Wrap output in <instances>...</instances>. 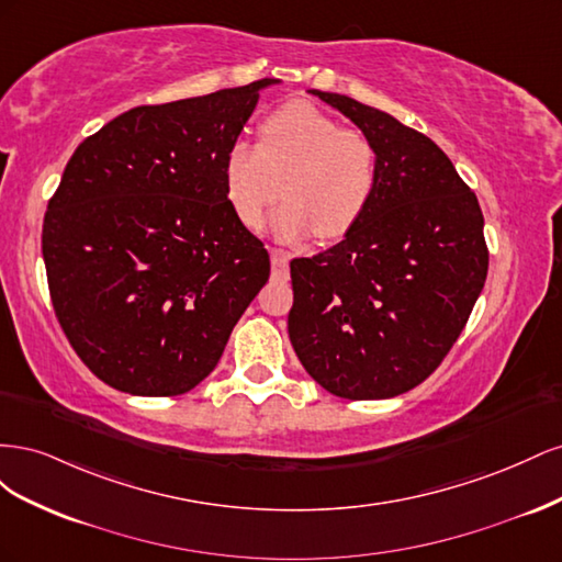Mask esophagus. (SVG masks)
<instances>
[{
	"mask_svg": "<svg viewBox=\"0 0 562 562\" xmlns=\"http://www.w3.org/2000/svg\"><path fill=\"white\" fill-rule=\"evenodd\" d=\"M288 260H291V255L285 250H271V271H274V277H288Z\"/></svg>",
	"mask_w": 562,
	"mask_h": 562,
	"instance_id": "obj_1",
	"label": "esophagus"
}]
</instances>
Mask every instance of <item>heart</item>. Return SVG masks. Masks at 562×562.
<instances>
[{
  "instance_id": "heart-1",
  "label": "heart",
  "mask_w": 562,
  "mask_h": 562,
  "mask_svg": "<svg viewBox=\"0 0 562 562\" xmlns=\"http://www.w3.org/2000/svg\"><path fill=\"white\" fill-rule=\"evenodd\" d=\"M380 173L375 140L342 128L312 105L293 103L271 112L258 131V145L234 143L225 157V192L248 229H260L269 209L281 241L316 234L330 241L345 236L366 211Z\"/></svg>"
}]
</instances>
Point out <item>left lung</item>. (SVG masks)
I'll use <instances>...</instances> for the list:
<instances>
[{
  "label": "left lung",
  "instance_id": "8db88e82",
  "mask_svg": "<svg viewBox=\"0 0 562 562\" xmlns=\"http://www.w3.org/2000/svg\"><path fill=\"white\" fill-rule=\"evenodd\" d=\"M312 93L375 140L380 173L345 239L291 262L288 335L330 394L391 398L427 380L467 326L487 277L483 213L427 135L353 98Z\"/></svg>",
  "mask_w": 562,
  "mask_h": 562
}]
</instances>
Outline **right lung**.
I'll list each match as a JSON object with an SVG mask.
<instances>
[{
	"label": "right lung",
	"instance_id": "obj_1",
	"mask_svg": "<svg viewBox=\"0 0 562 562\" xmlns=\"http://www.w3.org/2000/svg\"><path fill=\"white\" fill-rule=\"evenodd\" d=\"M269 83L133 108L67 161L42 229L48 293L112 389L187 394L267 283L269 252L232 209L225 157Z\"/></svg>",
	"mask_w": 562,
	"mask_h": 562
}]
</instances>
